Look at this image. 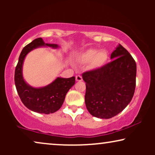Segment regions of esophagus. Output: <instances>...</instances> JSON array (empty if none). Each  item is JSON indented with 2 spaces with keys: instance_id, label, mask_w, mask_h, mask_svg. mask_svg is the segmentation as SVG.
<instances>
[{
  "instance_id": "obj_1",
  "label": "esophagus",
  "mask_w": 155,
  "mask_h": 155,
  "mask_svg": "<svg viewBox=\"0 0 155 155\" xmlns=\"http://www.w3.org/2000/svg\"><path fill=\"white\" fill-rule=\"evenodd\" d=\"M75 79H76V81H82V78L81 75H78L75 76Z\"/></svg>"
}]
</instances>
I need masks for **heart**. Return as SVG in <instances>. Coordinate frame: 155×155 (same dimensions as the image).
<instances>
[{"mask_svg": "<svg viewBox=\"0 0 155 155\" xmlns=\"http://www.w3.org/2000/svg\"><path fill=\"white\" fill-rule=\"evenodd\" d=\"M82 59L84 61H92V65L95 68L101 67L104 64L107 59V53L104 51L96 49H89L82 55Z\"/></svg>", "mask_w": 155, "mask_h": 155, "instance_id": "1", "label": "heart"}]
</instances>
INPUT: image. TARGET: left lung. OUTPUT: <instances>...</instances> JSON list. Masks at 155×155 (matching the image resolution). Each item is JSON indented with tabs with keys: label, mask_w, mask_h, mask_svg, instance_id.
<instances>
[{
	"label": "left lung",
	"mask_w": 155,
	"mask_h": 155,
	"mask_svg": "<svg viewBox=\"0 0 155 155\" xmlns=\"http://www.w3.org/2000/svg\"><path fill=\"white\" fill-rule=\"evenodd\" d=\"M113 60L82 74L86 82V107L91 115L110 118L121 112L132 99L136 81V63L119 44L111 55Z\"/></svg>",
	"instance_id": "8db88e82"
}]
</instances>
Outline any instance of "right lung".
Listing matches in <instances>:
<instances>
[{
	"label": "right lung",
	"mask_w": 155,
	"mask_h": 155,
	"mask_svg": "<svg viewBox=\"0 0 155 155\" xmlns=\"http://www.w3.org/2000/svg\"><path fill=\"white\" fill-rule=\"evenodd\" d=\"M58 48L55 44H45L41 38H37L25 46L19 57L15 71V83L18 95L24 105L31 111L40 114H52L62 107L65 95L75 84V78H57L54 82L44 87H32L24 80L22 65L29 52L41 46Z\"/></svg>",
	"instance_id": "obj_1"
}]
</instances>
